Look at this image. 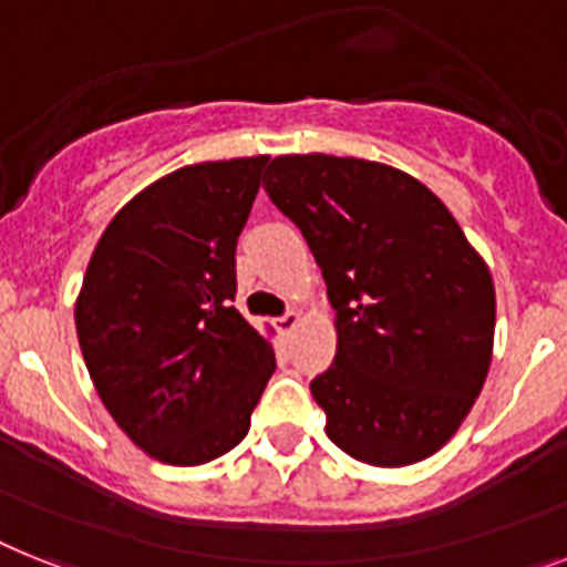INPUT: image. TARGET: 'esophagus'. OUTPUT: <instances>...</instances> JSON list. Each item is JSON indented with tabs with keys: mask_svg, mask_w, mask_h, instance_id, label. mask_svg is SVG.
<instances>
[{
	"mask_svg": "<svg viewBox=\"0 0 567 567\" xmlns=\"http://www.w3.org/2000/svg\"><path fill=\"white\" fill-rule=\"evenodd\" d=\"M297 322H299V313H297V311H285L282 317H276L274 326L279 328V331H282V334H288V331H291V328L297 326Z\"/></svg>",
	"mask_w": 567,
	"mask_h": 567,
	"instance_id": "esophagus-1",
	"label": "esophagus"
}]
</instances>
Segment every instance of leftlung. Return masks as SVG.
Here are the masks:
<instances>
[{
  "label": "left lung",
  "mask_w": 567,
  "mask_h": 567,
  "mask_svg": "<svg viewBox=\"0 0 567 567\" xmlns=\"http://www.w3.org/2000/svg\"><path fill=\"white\" fill-rule=\"evenodd\" d=\"M261 187L306 236L337 313L334 363L311 380L328 437L372 467L430 458L487 378V265L444 202L394 166L282 155Z\"/></svg>",
  "instance_id": "left-lung-1"
}]
</instances>
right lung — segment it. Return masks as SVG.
<instances>
[{
	"instance_id": "obj_1",
	"label": "right lung",
	"mask_w": 567,
	"mask_h": 567,
	"mask_svg": "<svg viewBox=\"0 0 567 567\" xmlns=\"http://www.w3.org/2000/svg\"><path fill=\"white\" fill-rule=\"evenodd\" d=\"M268 155L207 161L137 193L100 236L78 297V340L100 401L152 458L230 453L276 369L236 311V241Z\"/></svg>"
}]
</instances>
